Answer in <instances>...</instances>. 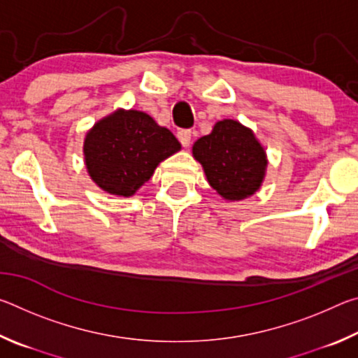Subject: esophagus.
Returning a JSON list of instances; mask_svg holds the SVG:
<instances>
[{
    "label": "esophagus",
    "mask_w": 358,
    "mask_h": 358,
    "mask_svg": "<svg viewBox=\"0 0 358 358\" xmlns=\"http://www.w3.org/2000/svg\"><path fill=\"white\" fill-rule=\"evenodd\" d=\"M177 137L183 147H189V143H191V131L189 129H181L177 134Z\"/></svg>",
    "instance_id": "1"
}]
</instances>
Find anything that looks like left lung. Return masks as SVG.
<instances>
[{"label": "left lung", "mask_w": 358, "mask_h": 358, "mask_svg": "<svg viewBox=\"0 0 358 358\" xmlns=\"http://www.w3.org/2000/svg\"><path fill=\"white\" fill-rule=\"evenodd\" d=\"M210 186L226 201L252 196L262 185L266 155L254 132L235 120L217 121L213 131L194 143Z\"/></svg>", "instance_id": "obj_1"}]
</instances>
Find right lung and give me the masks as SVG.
<instances>
[{
    "label": "right lung",
    "instance_id": "1",
    "mask_svg": "<svg viewBox=\"0 0 358 358\" xmlns=\"http://www.w3.org/2000/svg\"><path fill=\"white\" fill-rule=\"evenodd\" d=\"M180 148L172 132L150 115L120 108L90 129L83 155L90 177L101 189L129 197Z\"/></svg>",
    "mask_w": 358,
    "mask_h": 358
}]
</instances>
